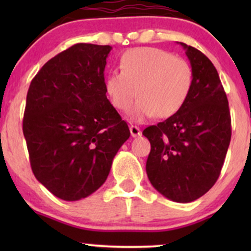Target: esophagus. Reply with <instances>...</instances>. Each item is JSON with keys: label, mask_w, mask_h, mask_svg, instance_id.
<instances>
[{"label": "esophagus", "mask_w": 251, "mask_h": 251, "mask_svg": "<svg viewBox=\"0 0 251 251\" xmlns=\"http://www.w3.org/2000/svg\"><path fill=\"white\" fill-rule=\"evenodd\" d=\"M129 131H131L132 137H139V135H142V131H140V128L138 126H129Z\"/></svg>", "instance_id": "1"}]
</instances>
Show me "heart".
Segmentation results:
<instances>
[{
    "label": "heart",
    "mask_w": 251,
    "mask_h": 251,
    "mask_svg": "<svg viewBox=\"0 0 251 251\" xmlns=\"http://www.w3.org/2000/svg\"><path fill=\"white\" fill-rule=\"evenodd\" d=\"M120 71L109 72L105 77V91L112 106L129 111L135 122L155 116L169 118L188 101L194 86V71L183 57L154 47L129 50L120 59Z\"/></svg>",
    "instance_id": "obj_1"
}]
</instances>
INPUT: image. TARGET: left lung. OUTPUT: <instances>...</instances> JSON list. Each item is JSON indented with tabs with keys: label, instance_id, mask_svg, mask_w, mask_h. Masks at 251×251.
<instances>
[{
	"label": "left lung",
	"instance_id": "1",
	"mask_svg": "<svg viewBox=\"0 0 251 251\" xmlns=\"http://www.w3.org/2000/svg\"><path fill=\"white\" fill-rule=\"evenodd\" d=\"M194 71L188 101L163 123L146 127V174L153 188L178 203L194 201L214 186L231 139L226 94L212 62L179 42Z\"/></svg>",
	"mask_w": 251,
	"mask_h": 251
}]
</instances>
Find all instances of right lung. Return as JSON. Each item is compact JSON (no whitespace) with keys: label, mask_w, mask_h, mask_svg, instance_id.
I'll return each instance as SVG.
<instances>
[{"label":"right lung","mask_w":251,"mask_h":251,"mask_svg":"<svg viewBox=\"0 0 251 251\" xmlns=\"http://www.w3.org/2000/svg\"><path fill=\"white\" fill-rule=\"evenodd\" d=\"M111 46L76 43L46 62L31 80L24 134L36 179L63 201H79L107 179L129 138L106 97Z\"/></svg>","instance_id":"right-lung-1"}]
</instances>
